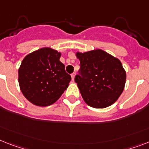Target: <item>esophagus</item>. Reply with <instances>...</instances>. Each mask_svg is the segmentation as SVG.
Returning <instances> with one entry per match:
<instances>
[{
  "label": "esophagus",
  "mask_w": 149,
  "mask_h": 149,
  "mask_svg": "<svg viewBox=\"0 0 149 149\" xmlns=\"http://www.w3.org/2000/svg\"><path fill=\"white\" fill-rule=\"evenodd\" d=\"M75 76H76V73L75 72H73L72 75H71V78H72V80L74 81V79H75Z\"/></svg>",
  "instance_id": "esophagus-1"
}]
</instances>
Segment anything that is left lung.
Wrapping results in <instances>:
<instances>
[{"label":"left lung","instance_id":"obj_1","mask_svg":"<svg viewBox=\"0 0 149 149\" xmlns=\"http://www.w3.org/2000/svg\"><path fill=\"white\" fill-rule=\"evenodd\" d=\"M76 55L80 70L75 82L84 102L95 108L113 104L123 92L127 79L120 61L101 49L77 52Z\"/></svg>","mask_w":149,"mask_h":149}]
</instances>
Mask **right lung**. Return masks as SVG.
I'll return each instance as SVG.
<instances>
[{
	"mask_svg": "<svg viewBox=\"0 0 149 149\" xmlns=\"http://www.w3.org/2000/svg\"><path fill=\"white\" fill-rule=\"evenodd\" d=\"M61 54L51 47H42L29 54L19 68V85L28 101L45 107L54 104L67 89L71 80Z\"/></svg>",
	"mask_w": 149,
	"mask_h": 149,
	"instance_id": "add662e5",
	"label": "right lung"
}]
</instances>
